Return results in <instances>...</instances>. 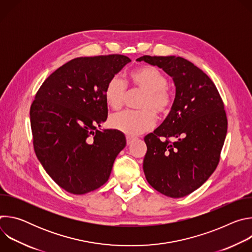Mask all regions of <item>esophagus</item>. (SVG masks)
<instances>
[{
  "label": "esophagus",
  "mask_w": 252,
  "mask_h": 252,
  "mask_svg": "<svg viewBox=\"0 0 252 252\" xmlns=\"http://www.w3.org/2000/svg\"><path fill=\"white\" fill-rule=\"evenodd\" d=\"M133 139H134V137H132V136H129V135L126 136V143H127V146L131 145V142L133 141Z\"/></svg>",
  "instance_id": "obj_1"
}]
</instances>
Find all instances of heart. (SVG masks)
I'll return each mask as SVG.
<instances>
[{
  "mask_svg": "<svg viewBox=\"0 0 252 252\" xmlns=\"http://www.w3.org/2000/svg\"><path fill=\"white\" fill-rule=\"evenodd\" d=\"M132 86L145 93L139 102L140 111H123L110 117V126L128 135H136L150 130L156 124L155 113L162 117L172 104V96L167 91V79L161 71L151 65L135 69L130 75ZM127 94L126 84L120 76L112 77L104 90V99L113 109H120Z\"/></svg>",
  "mask_w": 252,
  "mask_h": 252,
  "instance_id": "b5f03b06",
  "label": "heart"
}]
</instances>
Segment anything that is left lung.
Instances as JSON below:
<instances>
[{
  "mask_svg": "<svg viewBox=\"0 0 252 252\" xmlns=\"http://www.w3.org/2000/svg\"><path fill=\"white\" fill-rule=\"evenodd\" d=\"M136 61L162 68L175 86L168 116L145 137L143 171L158 192L184 197L200 188L220 162L227 132L223 101L208 76L184 58L143 56Z\"/></svg>",
  "mask_w": 252,
  "mask_h": 252,
  "instance_id": "1",
  "label": "left lung"
}]
</instances>
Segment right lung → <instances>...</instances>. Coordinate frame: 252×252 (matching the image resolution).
I'll use <instances>...</instances> for the list:
<instances>
[{
  "mask_svg": "<svg viewBox=\"0 0 252 252\" xmlns=\"http://www.w3.org/2000/svg\"><path fill=\"white\" fill-rule=\"evenodd\" d=\"M129 62L123 55L76 58L56 69L34 96L30 119L35 156L69 193L104 185L126 145L123 132L97 127L107 118L105 86Z\"/></svg>",
  "mask_w": 252,
  "mask_h": 252,
  "instance_id": "add662e5",
  "label": "right lung"
}]
</instances>
